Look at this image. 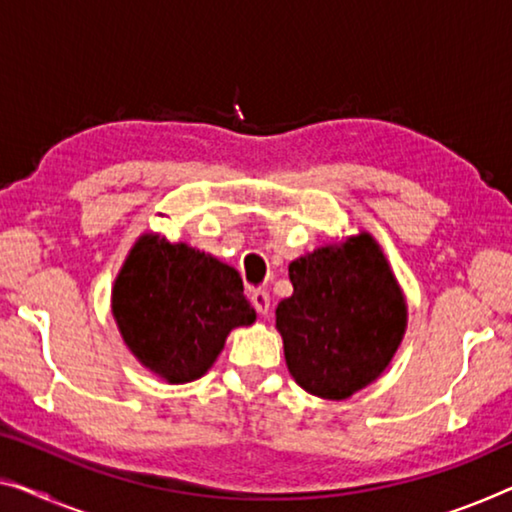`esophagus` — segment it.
<instances>
[{"mask_svg":"<svg viewBox=\"0 0 512 512\" xmlns=\"http://www.w3.org/2000/svg\"><path fill=\"white\" fill-rule=\"evenodd\" d=\"M250 301H253L255 310L259 312V315H262V317L269 315V310H271V296H269V292H264V289H255V292L250 294Z\"/></svg>","mask_w":512,"mask_h":512,"instance_id":"esophagus-1","label":"esophagus"}]
</instances>
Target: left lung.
<instances>
[{
    "mask_svg": "<svg viewBox=\"0 0 512 512\" xmlns=\"http://www.w3.org/2000/svg\"><path fill=\"white\" fill-rule=\"evenodd\" d=\"M294 294L276 308L289 375L303 391L345 400L388 368L407 329L402 289L372 234L289 264Z\"/></svg>",
    "mask_w": 512,
    "mask_h": 512,
    "instance_id": "8db88e82",
    "label": "left lung"
}]
</instances>
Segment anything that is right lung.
I'll return each mask as SVG.
<instances>
[{"label": "right lung", "instance_id": "1", "mask_svg": "<svg viewBox=\"0 0 512 512\" xmlns=\"http://www.w3.org/2000/svg\"><path fill=\"white\" fill-rule=\"evenodd\" d=\"M112 315L137 361L170 384L207 375L230 331L257 317L232 266L160 234L135 241L114 280Z\"/></svg>", "mask_w": 512, "mask_h": 512}]
</instances>
